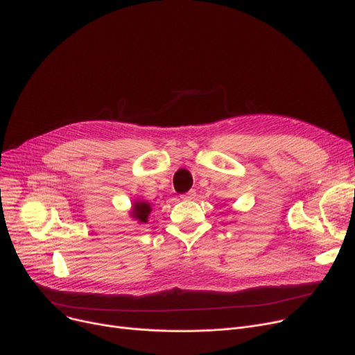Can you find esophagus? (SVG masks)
Wrapping results in <instances>:
<instances>
[{
	"label": "esophagus",
	"mask_w": 355,
	"mask_h": 355,
	"mask_svg": "<svg viewBox=\"0 0 355 355\" xmlns=\"http://www.w3.org/2000/svg\"><path fill=\"white\" fill-rule=\"evenodd\" d=\"M194 197H196V191H194V190H190L189 193L181 196V198H184V200H193Z\"/></svg>",
	"instance_id": "obj_1"
}]
</instances>
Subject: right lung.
I'll return each mask as SVG.
<instances>
[{"instance_id":"1","label":"right lung","mask_w":355,"mask_h":355,"mask_svg":"<svg viewBox=\"0 0 355 355\" xmlns=\"http://www.w3.org/2000/svg\"><path fill=\"white\" fill-rule=\"evenodd\" d=\"M149 213H150V205L145 203V202H139V203H135L132 216H133L135 219L145 223L148 220V214Z\"/></svg>"}]
</instances>
